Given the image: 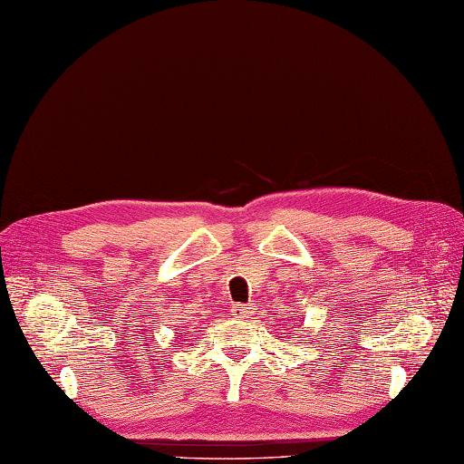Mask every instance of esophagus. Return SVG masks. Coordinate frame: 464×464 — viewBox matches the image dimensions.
I'll return each mask as SVG.
<instances>
[{"label":"esophagus","mask_w":464,"mask_h":464,"mask_svg":"<svg viewBox=\"0 0 464 464\" xmlns=\"http://www.w3.org/2000/svg\"><path fill=\"white\" fill-rule=\"evenodd\" d=\"M251 314H253V305L235 304V305L231 307V315H233V317H239V319H243V317H248Z\"/></svg>","instance_id":"obj_1"}]
</instances>
